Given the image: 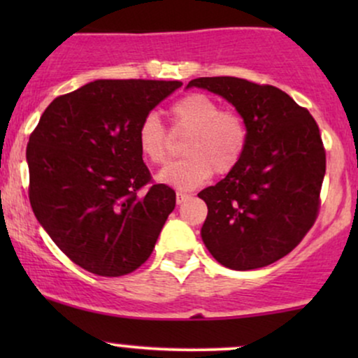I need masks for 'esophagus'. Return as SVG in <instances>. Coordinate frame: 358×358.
<instances>
[{
	"instance_id": "esophagus-1",
	"label": "esophagus",
	"mask_w": 358,
	"mask_h": 358,
	"mask_svg": "<svg viewBox=\"0 0 358 358\" xmlns=\"http://www.w3.org/2000/svg\"><path fill=\"white\" fill-rule=\"evenodd\" d=\"M188 199H192V195H188V193H183V192L176 193V203H178V205L187 202Z\"/></svg>"
}]
</instances>
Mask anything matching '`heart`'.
Listing matches in <instances>:
<instances>
[{"instance_id":"obj_1","label":"heart","mask_w":358,"mask_h":358,"mask_svg":"<svg viewBox=\"0 0 358 358\" xmlns=\"http://www.w3.org/2000/svg\"><path fill=\"white\" fill-rule=\"evenodd\" d=\"M176 133L188 134L183 143L185 158L170 163L158 180L178 190H193L217 171L231 173L248 148V126L241 114L224 110L210 96L193 92L171 106ZM170 134L156 114H148L138 127V146L153 165H162L170 153Z\"/></svg>"}]
</instances>
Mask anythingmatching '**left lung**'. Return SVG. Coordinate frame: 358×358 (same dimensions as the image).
<instances>
[{"label":"left lung","instance_id":"1","mask_svg":"<svg viewBox=\"0 0 358 358\" xmlns=\"http://www.w3.org/2000/svg\"><path fill=\"white\" fill-rule=\"evenodd\" d=\"M187 87L229 101L248 126V148L224 180L199 193L208 213L205 248L236 271L264 268L289 254L320 210L327 155L316 121L274 85L200 77Z\"/></svg>","mask_w":358,"mask_h":358}]
</instances>
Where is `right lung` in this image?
I'll return each mask as SVG.
<instances>
[{"label": "right lung", "mask_w": 358, "mask_h": 358, "mask_svg": "<svg viewBox=\"0 0 358 358\" xmlns=\"http://www.w3.org/2000/svg\"><path fill=\"white\" fill-rule=\"evenodd\" d=\"M178 80H94L50 102L27 146L31 208L57 248L97 276H124L153 252L176 203L153 183L138 127Z\"/></svg>", "instance_id": "obj_1"}]
</instances>
